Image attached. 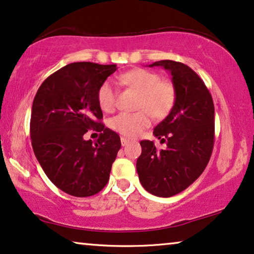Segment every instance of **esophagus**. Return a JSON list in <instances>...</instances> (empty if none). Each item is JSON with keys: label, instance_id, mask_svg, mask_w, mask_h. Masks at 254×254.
I'll list each match as a JSON object with an SVG mask.
<instances>
[{"label": "esophagus", "instance_id": "esophagus-1", "mask_svg": "<svg viewBox=\"0 0 254 254\" xmlns=\"http://www.w3.org/2000/svg\"><path fill=\"white\" fill-rule=\"evenodd\" d=\"M128 143H129V140H128V138H126V137H121V144H123V145H127Z\"/></svg>", "mask_w": 254, "mask_h": 254}]
</instances>
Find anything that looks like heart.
I'll return each instance as SVG.
<instances>
[{
    "label": "heart",
    "mask_w": 254,
    "mask_h": 254,
    "mask_svg": "<svg viewBox=\"0 0 254 254\" xmlns=\"http://www.w3.org/2000/svg\"><path fill=\"white\" fill-rule=\"evenodd\" d=\"M120 83L141 93L137 109L134 113H120L110 120V127L114 131L127 137H135L150 126L151 116L155 119H164L175 106L177 92L172 82L161 79L157 72L147 69H133L120 75ZM100 109L112 112L117 105V91L113 83L103 82L97 93Z\"/></svg>",
    "instance_id": "b5f03b06"
}]
</instances>
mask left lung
Listing matches in <instances>:
<instances>
[{
	"label": "left lung",
	"instance_id": "obj_1",
	"mask_svg": "<svg viewBox=\"0 0 254 254\" xmlns=\"http://www.w3.org/2000/svg\"><path fill=\"white\" fill-rule=\"evenodd\" d=\"M176 88L175 106L154 129L165 142L157 150L152 141L140 142L136 170L142 186L156 196L169 197L186 190L204 171L214 148V103L209 90L193 69L182 62L162 60Z\"/></svg>",
	"mask_w": 254,
	"mask_h": 254
}]
</instances>
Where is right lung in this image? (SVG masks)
I'll list each match as a JSON object with an SVG mask.
<instances>
[{
    "mask_svg": "<svg viewBox=\"0 0 254 254\" xmlns=\"http://www.w3.org/2000/svg\"><path fill=\"white\" fill-rule=\"evenodd\" d=\"M116 64H69L45 79L33 99L30 134L34 155L48 179L69 195L100 192L121 147L116 131L102 124L97 93ZM100 131L96 144L84 134Z\"/></svg>",
    "mask_w": 254,
    "mask_h": 254,
    "instance_id": "1",
    "label": "right lung"
}]
</instances>
